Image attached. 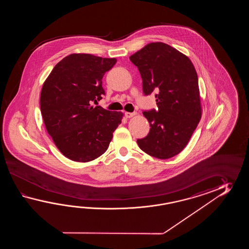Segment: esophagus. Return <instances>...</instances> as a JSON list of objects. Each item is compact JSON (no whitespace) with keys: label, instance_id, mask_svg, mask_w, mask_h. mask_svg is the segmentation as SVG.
Segmentation results:
<instances>
[{"label":"esophagus","instance_id":"esophagus-1","mask_svg":"<svg viewBox=\"0 0 249 249\" xmlns=\"http://www.w3.org/2000/svg\"><path fill=\"white\" fill-rule=\"evenodd\" d=\"M124 115H125V117H126L127 118H130V117L135 116V115H136V112H132V113H131V112H125Z\"/></svg>","mask_w":249,"mask_h":249}]
</instances>
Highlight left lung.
<instances>
[{"mask_svg": "<svg viewBox=\"0 0 249 249\" xmlns=\"http://www.w3.org/2000/svg\"><path fill=\"white\" fill-rule=\"evenodd\" d=\"M130 60L140 71L144 95L154 92L158 105L157 110L142 112L150 130L138 145L151 157L171 159L185 148L201 118L196 69L190 58L164 42L148 43Z\"/></svg>", "mask_w": 249, "mask_h": 249, "instance_id": "8db88e82", "label": "left lung"}]
</instances>
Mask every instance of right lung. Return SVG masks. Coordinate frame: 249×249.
Here are the masks:
<instances>
[{
    "instance_id": "1",
    "label": "right lung",
    "mask_w": 249,
    "mask_h": 249,
    "mask_svg": "<svg viewBox=\"0 0 249 249\" xmlns=\"http://www.w3.org/2000/svg\"><path fill=\"white\" fill-rule=\"evenodd\" d=\"M116 58L71 54L60 60L42 85L40 108L47 132L59 151L76 162L105 153L123 113L91 104L105 95L102 78Z\"/></svg>"
}]
</instances>
